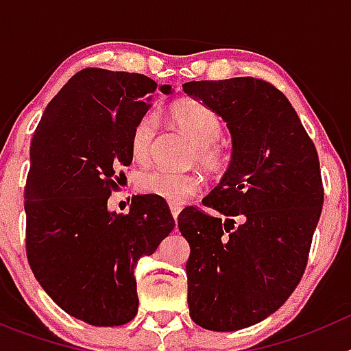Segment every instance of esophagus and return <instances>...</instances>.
<instances>
[{"label":"esophagus","instance_id":"esophagus-1","mask_svg":"<svg viewBox=\"0 0 351 351\" xmlns=\"http://www.w3.org/2000/svg\"><path fill=\"white\" fill-rule=\"evenodd\" d=\"M170 213H172L173 219H178L179 213H181V207H179V206H170Z\"/></svg>","mask_w":351,"mask_h":351}]
</instances>
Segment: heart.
Here are the masks:
<instances>
[{
    "label": "heart",
    "instance_id": "obj_1",
    "mask_svg": "<svg viewBox=\"0 0 351 351\" xmlns=\"http://www.w3.org/2000/svg\"><path fill=\"white\" fill-rule=\"evenodd\" d=\"M170 119L193 144L191 160L210 173H221L230 163V153L219 144L223 121L209 105L184 98L170 107ZM158 135V117L147 112L135 123L130 135V153L137 163H147ZM142 193L163 198L172 206H181L200 193L204 181L198 173H178L163 169L142 172L137 179Z\"/></svg>",
    "mask_w": 351,
    "mask_h": 351
}]
</instances>
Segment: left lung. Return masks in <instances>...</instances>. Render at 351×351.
Wrapping results in <instances>:
<instances>
[{
	"label": "left lung",
	"mask_w": 351,
	"mask_h": 351,
	"mask_svg": "<svg viewBox=\"0 0 351 351\" xmlns=\"http://www.w3.org/2000/svg\"><path fill=\"white\" fill-rule=\"evenodd\" d=\"M184 93L209 105L232 133L230 167L204 206L178 225L191 320L216 332L250 327L281 308L308 265L324 206L318 153L295 108L255 77L197 80Z\"/></svg>",
	"instance_id": "left-lung-1"
}]
</instances>
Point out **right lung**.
Returning a JSON list of instances; mask_svg holds the SVG:
<instances>
[{"label":"right lung","mask_w":351,"mask_h":351,"mask_svg":"<svg viewBox=\"0 0 351 351\" xmlns=\"http://www.w3.org/2000/svg\"><path fill=\"white\" fill-rule=\"evenodd\" d=\"M156 82L142 73L84 68L47 105L29 145L24 188L26 256L40 287L68 315L125 325L138 309L135 267L176 226L169 206L135 195L126 214L107 200L126 181L130 135ZM161 93H172L161 86Z\"/></svg>","instance_id":"obj_1"}]
</instances>
